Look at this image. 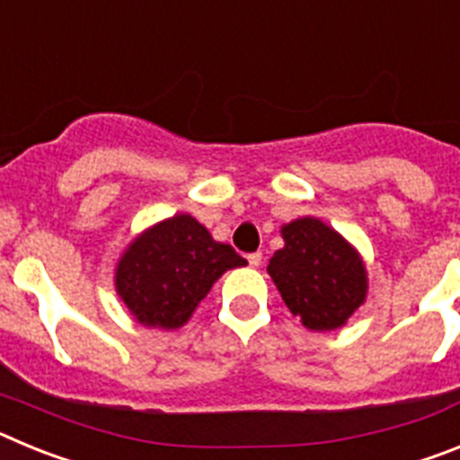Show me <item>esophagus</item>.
Returning <instances> with one entry per match:
<instances>
[{"label": "esophagus", "mask_w": 460, "mask_h": 460, "mask_svg": "<svg viewBox=\"0 0 460 460\" xmlns=\"http://www.w3.org/2000/svg\"><path fill=\"white\" fill-rule=\"evenodd\" d=\"M246 260H249V265L253 267V270H258V267L262 265V253H260V251H258V253H251Z\"/></svg>", "instance_id": "34e87169"}]
</instances>
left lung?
<instances>
[{"instance_id": "8db88e82", "label": "left lung", "mask_w": 460, "mask_h": 460, "mask_svg": "<svg viewBox=\"0 0 460 460\" xmlns=\"http://www.w3.org/2000/svg\"><path fill=\"white\" fill-rule=\"evenodd\" d=\"M283 249L270 260L274 280L292 315L311 332H334L367 302L364 258L334 227L315 217L280 226Z\"/></svg>"}]
</instances>
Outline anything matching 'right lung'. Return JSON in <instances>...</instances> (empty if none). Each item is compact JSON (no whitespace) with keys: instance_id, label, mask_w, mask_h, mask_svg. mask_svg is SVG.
<instances>
[{"instance_id":"right-lung-1","label":"right lung","mask_w":460,"mask_h":460,"mask_svg":"<svg viewBox=\"0 0 460 460\" xmlns=\"http://www.w3.org/2000/svg\"><path fill=\"white\" fill-rule=\"evenodd\" d=\"M246 260L217 242L190 214L154 223L128 242L115 267V290L133 320L149 329H180L211 286Z\"/></svg>"}]
</instances>
